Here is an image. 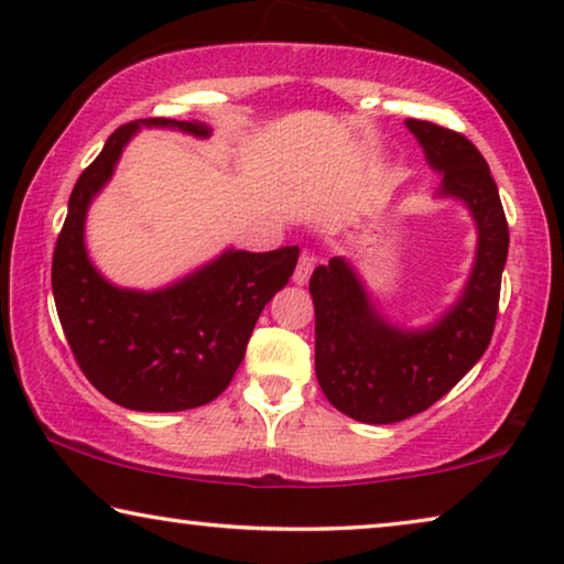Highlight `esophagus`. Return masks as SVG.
I'll return each mask as SVG.
<instances>
[{
	"label": "esophagus",
	"mask_w": 564,
	"mask_h": 564,
	"mask_svg": "<svg viewBox=\"0 0 564 564\" xmlns=\"http://www.w3.org/2000/svg\"><path fill=\"white\" fill-rule=\"evenodd\" d=\"M312 270H315V257L310 252H302L297 267H294V276H292L294 284H307Z\"/></svg>",
	"instance_id": "esophagus-1"
}]
</instances>
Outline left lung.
<instances>
[{
	"label": "left lung",
	"instance_id": "8db88e82",
	"mask_svg": "<svg viewBox=\"0 0 564 564\" xmlns=\"http://www.w3.org/2000/svg\"><path fill=\"white\" fill-rule=\"evenodd\" d=\"M405 126L444 176L438 194L469 206L479 247L464 294L426 330L388 325L343 257L312 272L317 383L337 411L362 423H395L426 411L476 366L497 325L509 249L499 188L479 149L429 120L409 118Z\"/></svg>",
	"mask_w": 564,
	"mask_h": 564
}]
</instances>
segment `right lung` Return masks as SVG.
<instances>
[{
	"mask_svg": "<svg viewBox=\"0 0 564 564\" xmlns=\"http://www.w3.org/2000/svg\"><path fill=\"white\" fill-rule=\"evenodd\" d=\"M141 126L209 135L198 120L149 118L108 138L70 194L52 254V294L77 366L102 395L131 411H186L227 391L264 305L290 282L300 247L227 249L159 292L110 284L85 252V214Z\"/></svg>",
	"mask_w": 564,
	"mask_h": 564,
	"instance_id": "1",
	"label": "right lung"
}]
</instances>
